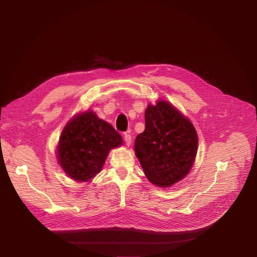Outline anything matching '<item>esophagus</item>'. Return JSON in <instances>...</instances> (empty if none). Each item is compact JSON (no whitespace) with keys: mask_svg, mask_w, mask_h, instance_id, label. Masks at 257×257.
<instances>
[{"mask_svg":"<svg viewBox=\"0 0 257 257\" xmlns=\"http://www.w3.org/2000/svg\"><path fill=\"white\" fill-rule=\"evenodd\" d=\"M124 141H125V143H126L127 146H130L131 141H132V138H131L130 134H128V133H125V134H124Z\"/></svg>","mask_w":257,"mask_h":257,"instance_id":"34e87169","label":"esophagus"}]
</instances>
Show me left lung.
Wrapping results in <instances>:
<instances>
[{"mask_svg": "<svg viewBox=\"0 0 257 257\" xmlns=\"http://www.w3.org/2000/svg\"><path fill=\"white\" fill-rule=\"evenodd\" d=\"M145 119V131L134 143L136 155L153 184L171 186L183 179L194 165L198 150L196 129L166 101L148 105Z\"/></svg>", "mask_w": 257, "mask_h": 257, "instance_id": "obj_1", "label": "left lung"}]
</instances>
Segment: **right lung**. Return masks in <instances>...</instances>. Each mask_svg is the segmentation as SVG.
<instances>
[{
	"label": "right lung",
	"instance_id": "obj_1",
	"mask_svg": "<svg viewBox=\"0 0 257 257\" xmlns=\"http://www.w3.org/2000/svg\"><path fill=\"white\" fill-rule=\"evenodd\" d=\"M121 144L123 139L109 123L87 110L64 127L57 147L58 164L75 181H89L101 172L109 151Z\"/></svg>",
	"mask_w": 257,
	"mask_h": 257
}]
</instances>
